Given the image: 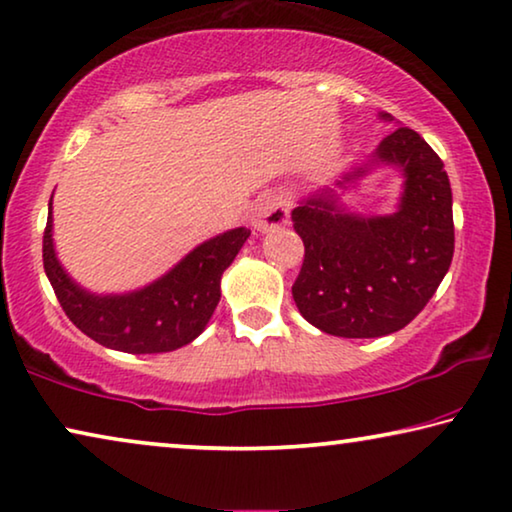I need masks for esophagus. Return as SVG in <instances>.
<instances>
[{"label": "esophagus", "mask_w": 512, "mask_h": 512, "mask_svg": "<svg viewBox=\"0 0 512 512\" xmlns=\"http://www.w3.org/2000/svg\"><path fill=\"white\" fill-rule=\"evenodd\" d=\"M289 223V202L282 195L259 197L250 213V225L257 232H271Z\"/></svg>", "instance_id": "1"}]
</instances>
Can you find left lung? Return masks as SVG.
Instances as JSON below:
<instances>
[{"label":"left lung","instance_id":"left-lung-1","mask_svg":"<svg viewBox=\"0 0 512 512\" xmlns=\"http://www.w3.org/2000/svg\"><path fill=\"white\" fill-rule=\"evenodd\" d=\"M381 121H393L379 112ZM401 174L391 214H358L341 200L368 173ZM305 257L292 296L305 322L338 338H381L407 326L451 269L453 193L444 163L411 128H395L368 160L317 188L292 211Z\"/></svg>","mask_w":512,"mask_h":512}]
</instances>
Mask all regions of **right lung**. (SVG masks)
<instances>
[{
    "mask_svg": "<svg viewBox=\"0 0 512 512\" xmlns=\"http://www.w3.org/2000/svg\"><path fill=\"white\" fill-rule=\"evenodd\" d=\"M250 230L234 227L202 241L149 285L96 294L71 278L52 239V197L43 234V269L61 308L98 345L126 354H165L190 345L207 329L220 301V278L239 255Z\"/></svg>",
    "mask_w": 512,
    "mask_h": 512,
    "instance_id": "right-lung-1",
    "label": "right lung"
}]
</instances>
